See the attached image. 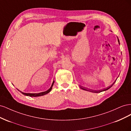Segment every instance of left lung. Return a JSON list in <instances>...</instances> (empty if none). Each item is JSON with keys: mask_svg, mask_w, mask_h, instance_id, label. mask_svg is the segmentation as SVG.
Here are the masks:
<instances>
[{"mask_svg": "<svg viewBox=\"0 0 131 131\" xmlns=\"http://www.w3.org/2000/svg\"><path fill=\"white\" fill-rule=\"evenodd\" d=\"M118 43H119V44H120V42H119V40H118ZM115 81L113 84L111 85V86H109V87H108V88H106V89H103V90H99V91H94V90H87L86 89H85V88H83V87H82V86H80V88L81 89H82V90H86V91H90V92H94V93H98V92H102V91H106V90H108V89H109L111 87H112L114 84V83L115 82Z\"/></svg>", "mask_w": 131, "mask_h": 131, "instance_id": "8db88e82", "label": "left lung"}]
</instances>
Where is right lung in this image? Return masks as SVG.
<instances>
[{"mask_svg":"<svg viewBox=\"0 0 131 131\" xmlns=\"http://www.w3.org/2000/svg\"><path fill=\"white\" fill-rule=\"evenodd\" d=\"M54 82V81H53L52 84V85H51V88L48 90H47L46 91H45V92H40V93H24V92H22V91H20L19 90H18L19 92H20L21 93H22L23 95H25V96H29V97H39V96H43V95H45L47 93H49L51 90H52V86L53 85V84Z\"/></svg>","mask_w":131,"mask_h":131,"instance_id":"add662e5","label":"right lung"}]
</instances>
